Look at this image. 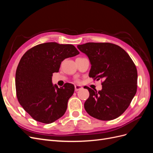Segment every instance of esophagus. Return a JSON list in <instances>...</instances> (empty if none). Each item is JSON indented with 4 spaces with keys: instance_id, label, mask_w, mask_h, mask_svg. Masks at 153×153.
I'll use <instances>...</instances> for the list:
<instances>
[{
    "instance_id": "esophagus-1",
    "label": "esophagus",
    "mask_w": 153,
    "mask_h": 153,
    "mask_svg": "<svg viewBox=\"0 0 153 153\" xmlns=\"http://www.w3.org/2000/svg\"><path fill=\"white\" fill-rule=\"evenodd\" d=\"M82 87H81V86H79V85H75V91L76 92V91H79V90H80V89H82Z\"/></svg>"
}]
</instances>
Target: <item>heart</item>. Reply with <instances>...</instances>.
I'll use <instances>...</instances> for the list:
<instances>
[{
    "label": "heart",
    "instance_id": "1",
    "mask_svg": "<svg viewBox=\"0 0 153 153\" xmlns=\"http://www.w3.org/2000/svg\"><path fill=\"white\" fill-rule=\"evenodd\" d=\"M77 82H78V80H77Z\"/></svg>",
    "mask_w": 153,
    "mask_h": 153
}]
</instances>
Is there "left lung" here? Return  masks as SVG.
<instances>
[{"mask_svg": "<svg viewBox=\"0 0 153 153\" xmlns=\"http://www.w3.org/2000/svg\"><path fill=\"white\" fill-rule=\"evenodd\" d=\"M89 59V77L103 79L97 92L86 87L89 97L84 103L86 112L101 121L122 115L130 105L137 89V70L127 52L110 43H87L77 46Z\"/></svg>", "mask_w": 153, "mask_h": 153, "instance_id": "1", "label": "left lung"}]
</instances>
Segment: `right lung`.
<instances>
[{"label": "right lung", "mask_w": 153, "mask_h": 153, "mask_svg": "<svg viewBox=\"0 0 153 153\" xmlns=\"http://www.w3.org/2000/svg\"><path fill=\"white\" fill-rule=\"evenodd\" d=\"M78 54L72 45L49 42L31 48L21 58L15 77L17 99L36 121L50 124L65 114L75 87L69 83L53 85L52 76L63 60Z\"/></svg>", "instance_id": "obj_1"}]
</instances>
